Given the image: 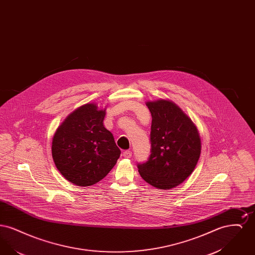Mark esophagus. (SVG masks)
Returning a JSON list of instances; mask_svg holds the SVG:
<instances>
[{
    "mask_svg": "<svg viewBox=\"0 0 255 255\" xmlns=\"http://www.w3.org/2000/svg\"><path fill=\"white\" fill-rule=\"evenodd\" d=\"M123 157L126 158H130L132 157V152L130 150H126L123 152Z\"/></svg>",
    "mask_w": 255,
    "mask_h": 255,
    "instance_id": "1",
    "label": "esophagus"
}]
</instances>
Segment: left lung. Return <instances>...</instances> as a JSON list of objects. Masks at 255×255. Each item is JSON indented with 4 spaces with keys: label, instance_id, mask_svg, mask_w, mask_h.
<instances>
[{
    "label": "left lung",
    "instance_id": "1",
    "mask_svg": "<svg viewBox=\"0 0 255 255\" xmlns=\"http://www.w3.org/2000/svg\"><path fill=\"white\" fill-rule=\"evenodd\" d=\"M152 116L151 155L138 163L141 178L158 189H170L193 172L201 154V138L192 121L174 102L146 103Z\"/></svg>",
    "mask_w": 255,
    "mask_h": 255
}]
</instances>
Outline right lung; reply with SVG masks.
Instances as JSON below:
<instances>
[{"label": "right lung", "instance_id": "obj_1", "mask_svg": "<svg viewBox=\"0 0 255 255\" xmlns=\"http://www.w3.org/2000/svg\"><path fill=\"white\" fill-rule=\"evenodd\" d=\"M105 110L88 103L73 111L52 138L54 163L69 182L90 186L107 176L121 156V149L103 121Z\"/></svg>", "mask_w": 255, "mask_h": 255}]
</instances>
